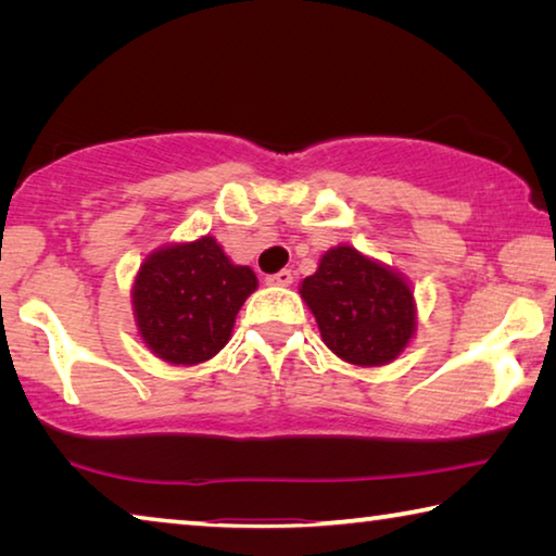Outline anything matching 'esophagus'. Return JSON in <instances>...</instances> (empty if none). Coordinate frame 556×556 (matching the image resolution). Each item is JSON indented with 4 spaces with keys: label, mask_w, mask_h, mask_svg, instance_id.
<instances>
[{
    "label": "esophagus",
    "mask_w": 556,
    "mask_h": 556,
    "mask_svg": "<svg viewBox=\"0 0 556 556\" xmlns=\"http://www.w3.org/2000/svg\"><path fill=\"white\" fill-rule=\"evenodd\" d=\"M265 281L269 287H289L291 281H294V277H291V269H281L277 275H269Z\"/></svg>",
    "instance_id": "34e87169"
}]
</instances>
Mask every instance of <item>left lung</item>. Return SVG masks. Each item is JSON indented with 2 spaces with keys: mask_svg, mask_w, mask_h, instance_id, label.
Masks as SVG:
<instances>
[{
  "mask_svg": "<svg viewBox=\"0 0 556 556\" xmlns=\"http://www.w3.org/2000/svg\"><path fill=\"white\" fill-rule=\"evenodd\" d=\"M299 294L328 351L357 368L394 363L417 336L412 281L353 244L326 250Z\"/></svg>",
  "mask_w": 556,
  "mask_h": 556,
  "instance_id": "8db88e82",
  "label": "left lung"
}]
</instances>
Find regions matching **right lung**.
Segmentation results:
<instances>
[{"instance_id": "obj_1", "label": "right lung", "mask_w": 556, "mask_h": 556, "mask_svg": "<svg viewBox=\"0 0 556 556\" xmlns=\"http://www.w3.org/2000/svg\"><path fill=\"white\" fill-rule=\"evenodd\" d=\"M257 275L235 265L213 235L149 252L131 281V314L149 353L168 365H201L232 336Z\"/></svg>"}]
</instances>
